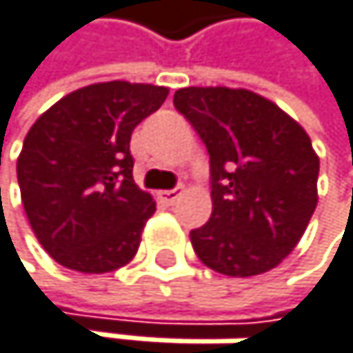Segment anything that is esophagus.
I'll return each instance as SVG.
<instances>
[{
  "label": "esophagus",
  "mask_w": 353,
  "mask_h": 353,
  "mask_svg": "<svg viewBox=\"0 0 353 353\" xmlns=\"http://www.w3.org/2000/svg\"><path fill=\"white\" fill-rule=\"evenodd\" d=\"M182 186H175V188H169V191H160L158 193V197L165 201V203H175L180 197H182Z\"/></svg>",
  "instance_id": "esophagus-1"
}]
</instances>
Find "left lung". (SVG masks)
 Returning a JSON list of instances; mask_svg holds the SVG:
<instances>
[{"mask_svg":"<svg viewBox=\"0 0 353 353\" xmlns=\"http://www.w3.org/2000/svg\"><path fill=\"white\" fill-rule=\"evenodd\" d=\"M173 105L210 156L212 214L191 232L197 258L232 278L278 267L316 208L319 158L306 130L245 88L188 86Z\"/></svg>","mask_w":353,"mask_h":353,"instance_id":"8db88e82","label":"left lung"}]
</instances>
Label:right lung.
I'll list each match as a JSON object with an SVG mask.
<instances>
[{
    "label": "right lung",
    "instance_id": "obj_1",
    "mask_svg": "<svg viewBox=\"0 0 353 353\" xmlns=\"http://www.w3.org/2000/svg\"><path fill=\"white\" fill-rule=\"evenodd\" d=\"M169 88L99 82L43 112L17 160L21 201L43 250L80 273H108L139 252L150 193L134 184L132 132Z\"/></svg>",
    "mask_w": 353,
    "mask_h": 353
}]
</instances>
